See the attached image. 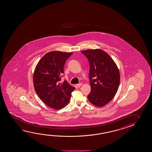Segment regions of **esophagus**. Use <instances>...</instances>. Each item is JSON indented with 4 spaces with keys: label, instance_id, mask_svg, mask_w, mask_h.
I'll use <instances>...</instances> for the list:
<instances>
[{
    "label": "esophagus",
    "instance_id": "1",
    "mask_svg": "<svg viewBox=\"0 0 152 152\" xmlns=\"http://www.w3.org/2000/svg\"><path fill=\"white\" fill-rule=\"evenodd\" d=\"M82 85H83L82 83H78V84H77V87H80L81 86H82Z\"/></svg>",
    "mask_w": 152,
    "mask_h": 152
}]
</instances>
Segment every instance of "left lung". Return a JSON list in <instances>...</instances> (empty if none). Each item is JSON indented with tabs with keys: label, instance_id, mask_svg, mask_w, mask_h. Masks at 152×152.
I'll return each instance as SVG.
<instances>
[{
	"label": "left lung",
	"instance_id": "1",
	"mask_svg": "<svg viewBox=\"0 0 152 152\" xmlns=\"http://www.w3.org/2000/svg\"><path fill=\"white\" fill-rule=\"evenodd\" d=\"M81 53L90 65L91 91L88 100L93 105L102 107L113 98L118 89L120 75L113 59L106 52L99 49H88Z\"/></svg>",
	"mask_w": 152,
	"mask_h": 152
}]
</instances>
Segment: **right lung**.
I'll return each instance as SVG.
<instances>
[{
  "label": "right lung",
  "instance_id": "add662e5",
  "mask_svg": "<svg viewBox=\"0 0 152 152\" xmlns=\"http://www.w3.org/2000/svg\"><path fill=\"white\" fill-rule=\"evenodd\" d=\"M73 53L52 51L41 58L34 71V86L39 97L47 105L55 110L69 103L75 87L66 80L60 83L66 59Z\"/></svg>",
  "mask_w": 152,
  "mask_h": 152
}]
</instances>
